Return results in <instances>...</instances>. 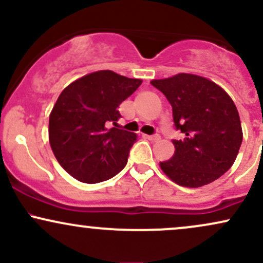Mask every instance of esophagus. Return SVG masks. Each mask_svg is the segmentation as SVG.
<instances>
[{
	"label": "esophagus",
	"mask_w": 263,
	"mask_h": 263,
	"mask_svg": "<svg viewBox=\"0 0 263 263\" xmlns=\"http://www.w3.org/2000/svg\"><path fill=\"white\" fill-rule=\"evenodd\" d=\"M147 138H148L149 141L157 142V141L161 140V136H159V135H151V136H147Z\"/></svg>",
	"instance_id": "obj_1"
}]
</instances>
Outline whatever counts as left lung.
Wrapping results in <instances>:
<instances>
[{
  "label": "left lung",
  "mask_w": 263,
  "mask_h": 263,
  "mask_svg": "<svg viewBox=\"0 0 263 263\" xmlns=\"http://www.w3.org/2000/svg\"><path fill=\"white\" fill-rule=\"evenodd\" d=\"M151 84L170 101L174 127L183 134L182 140H173L176 152L161 162L162 171L179 185L198 188L230 170L242 142L240 116L230 96L193 74Z\"/></svg>",
  "instance_id": "8db88e82"
}]
</instances>
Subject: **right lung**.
<instances>
[{
    "label": "right lung",
    "instance_id": "add662e5",
    "mask_svg": "<svg viewBox=\"0 0 263 263\" xmlns=\"http://www.w3.org/2000/svg\"><path fill=\"white\" fill-rule=\"evenodd\" d=\"M142 84L111 70L95 71L68 85L49 116V142L64 170L83 183H100L120 173L137 141L125 129L109 128L119 106Z\"/></svg>",
    "mask_w": 263,
    "mask_h": 263
}]
</instances>
